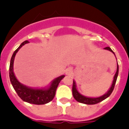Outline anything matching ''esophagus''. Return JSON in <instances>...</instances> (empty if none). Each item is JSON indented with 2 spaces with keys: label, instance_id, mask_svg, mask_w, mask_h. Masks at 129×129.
Returning <instances> with one entry per match:
<instances>
[{
  "label": "esophagus",
  "instance_id": "obj_1",
  "mask_svg": "<svg viewBox=\"0 0 129 129\" xmlns=\"http://www.w3.org/2000/svg\"><path fill=\"white\" fill-rule=\"evenodd\" d=\"M65 72H66V75H67V76H71L73 73L72 69L71 68H67V70H66Z\"/></svg>",
  "mask_w": 129,
  "mask_h": 129
}]
</instances>
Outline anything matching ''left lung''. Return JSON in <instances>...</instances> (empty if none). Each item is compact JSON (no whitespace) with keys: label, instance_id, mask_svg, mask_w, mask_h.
Wrapping results in <instances>:
<instances>
[{"label":"left lung","instance_id":"obj_1","mask_svg":"<svg viewBox=\"0 0 129 129\" xmlns=\"http://www.w3.org/2000/svg\"><path fill=\"white\" fill-rule=\"evenodd\" d=\"M105 50H109L110 52H111L112 53H113L115 55V53L112 50L111 48L110 47H106L105 48ZM116 57V55H115ZM118 72H119V67H118V61H117V70H116V72L114 76V79L112 81V83L111 86L110 87L108 91L106 92L105 94H103V95L100 97H96V98H92V97H87L85 96V95H83V94H80L79 92L78 91L77 88V85H76V83L74 80H73V86H72V94L75 100L79 102V103H84V104L86 105H94L96 104V103H98L101 101H103L104 100H105L106 98H107L108 97L110 96V94H112V92L113 91L114 88L115 84H116V80H117V77L118 76Z\"/></svg>","mask_w":129,"mask_h":129}]
</instances>
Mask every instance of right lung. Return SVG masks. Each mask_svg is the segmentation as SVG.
<instances>
[{
    "mask_svg": "<svg viewBox=\"0 0 129 129\" xmlns=\"http://www.w3.org/2000/svg\"><path fill=\"white\" fill-rule=\"evenodd\" d=\"M27 43H29L28 41H25L21 43L11 57L10 64V81L17 94L24 101L35 105L46 104L53 99L59 83L64 77V75L56 77L51 82L50 85L43 88L29 87L20 83L13 72V63L16 53H17L19 49Z\"/></svg>",
    "mask_w": 129,
    "mask_h": 129,
    "instance_id": "add662e5",
    "label": "right lung"
}]
</instances>
